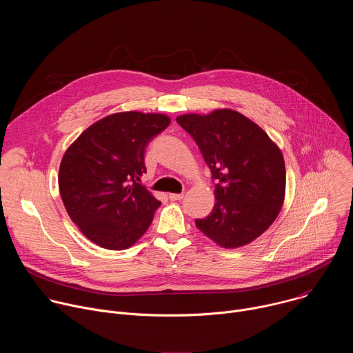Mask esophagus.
I'll list each match as a JSON object with an SVG mask.
<instances>
[{
  "mask_svg": "<svg viewBox=\"0 0 353 353\" xmlns=\"http://www.w3.org/2000/svg\"><path fill=\"white\" fill-rule=\"evenodd\" d=\"M184 196V194L181 192V194H176V192H170L169 194V199L170 201H179V199H181Z\"/></svg>",
  "mask_w": 353,
  "mask_h": 353,
  "instance_id": "1",
  "label": "esophagus"
}]
</instances>
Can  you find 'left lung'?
<instances>
[{
	"mask_svg": "<svg viewBox=\"0 0 353 353\" xmlns=\"http://www.w3.org/2000/svg\"><path fill=\"white\" fill-rule=\"evenodd\" d=\"M177 123L194 138L215 185L212 212L196 228L223 248H239L260 237L285 201L286 170L279 146L241 113L215 109L187 113Z\"/></svg>",
	"mask_w": 353,
	"mask_h": 353,
	"instance_id": "obj_1",
	"label": "left lung"
}]
</instances>
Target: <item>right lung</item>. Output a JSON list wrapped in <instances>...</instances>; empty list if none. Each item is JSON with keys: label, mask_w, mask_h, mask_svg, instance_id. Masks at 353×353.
I'll list each match as a JSON object with an SVG mask.
<instances>
[{"label": "right lung", "mask_w": 353, "mask_h": 353, "mask_svg": "<svg viewBox=\"0 0 353 353\" xmlns=\"http://www.w3.org/2000/svg\"><path fill=\"white\" fill-rule=\"evenodd\" d=\"M169 124L163 113H114L89 125L67 148L59 170L61 199L92 243L125 250L152 223L161 203L137 181L146 173V145Z\"/></svg>", "instance_id": "add662e5"}]
</instances>
